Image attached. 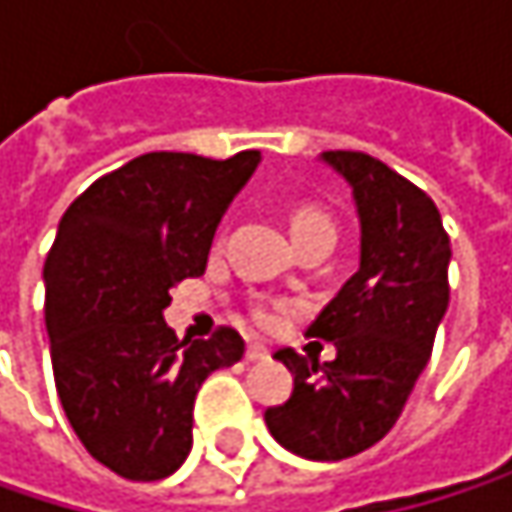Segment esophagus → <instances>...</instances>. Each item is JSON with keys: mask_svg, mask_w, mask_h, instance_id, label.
<instances>
[{"mask_svg": "<svg viewBox=\"0 0 512 512\" xmlns=\"http://www.w3.org/2000/svg\"><path fill=\"white\" fill-rule=\"evenodd\" d=\"M269 358V350L260 347V344H249L246 347V361H266Z\"/></svg>", "mask_w": 512, "mask_h": 512, "instance_id": "esophagus-1", "label": "esophagus"}]
</instances>
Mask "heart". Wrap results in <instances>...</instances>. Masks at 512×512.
Segmentation results:
<instances>
[{
    "label": "heart",
    "mask_w": 512,
    "mask_h": 512,
    "mask_svg": "<svg viewBox=\"0 0 512 512\" xmlns=\"http://www.w3.org/2000/svg\"><path fill=\"white\" fill-rule=\"evenodd\" d=\"M314 228H320V231H332V219L323 213V210H314V207H299L293 216H290V231L293 234H302V231H314ZM255 320L260 326H272L275 323V314L269 311V308H260L255 314Z\"/></svg>",
    "instance_id": "obj_1"
}]
</instances>
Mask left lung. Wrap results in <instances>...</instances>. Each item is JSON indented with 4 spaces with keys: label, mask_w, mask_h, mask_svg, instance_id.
<instances>
[{
    "label": "left lung",
    "mask_w": 512,
    "mask_h": 512,
    "mask_svg": "<svg viewBox=\"0 0 512 512\" xmlns=\"http://www.w3.org/2000/svg\"><path fill=\"white\" fill-rule=\"evenodd\" d=\"M350 186L361 225L358 272L308 326L332 341L323 361L278 350L293 394L263 412L296 457L335 462L376 445L400 418L448 311L451 240L427 192L361 151H326Z\"/></svg>",
    "instance_id": "left-lung-1"
}]
</instances>
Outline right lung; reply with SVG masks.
<instances>
[{
    "label": "right lung",
    "instance_id": "right-lung-1",
    "mask_svg": "<svg viewBox=\"0 0 512 512\" xmlns=\"http://www.w3.org/2000/svg\"><path fill=\"white\" fill-rule=\"evenodd\" d=\"M257 162L260 151L136 156L58 222L44 263L55 391L85 451L127 480L183 465L201 382L246 353L228 326L210 341H177L162 311L171 287L204 275L213 234Z\"/></svg>",
    "mask_w": 512,
    "mask_h": 512
}]
</instances>
